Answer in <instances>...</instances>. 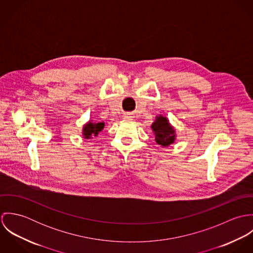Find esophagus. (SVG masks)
Instances as JSON below:
<instances>
[{
    "instance_id": "34e87169",
    "label": "esophagus",
    "mask_w": 253,
    "mask_h": 253,
    "mask_svg": "<svg viewBox=\"0 0 253 253\" xmlns=\"http://www.w3.org/2000/svg\"><path fill=\"white\" fill-rule=\"evenodd\" d=\"M125 118H126V119H127V118H130V117H129V115H127V114H126V115L125 116Z\"/></svg>"
}]
</instances>
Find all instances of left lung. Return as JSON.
Here are the masks:
<instances>
[{"instance_id": "obj_1", "label": "left lung", "mask_w": 253, "mask_h": 253, "mask_svg": "<svg viewBox=\"0 0 253 253\" xmlns=\"http://www.w3.org/2000/svg\"><path fill=\"white\" fill-rule=\"evenodd\" d=\"M152 129L156 134V142L162 146H169L174 142L175 131L169 124L167 118L163 116L157 117L156 122L152 125Z\"/></svg>"}]
</instances>
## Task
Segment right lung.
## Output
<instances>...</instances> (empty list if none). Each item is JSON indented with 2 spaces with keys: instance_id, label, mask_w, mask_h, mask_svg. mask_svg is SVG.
Instances as JSON below:
<instances>
[{
  "instance_id": "add662e5",
  "label": "right lung",
  "mask_w": 253,
  "mask_h": 253,
  "mask_svg": "<svg viewBox=\"0 0 253 253\" xmlns=\"http://www.w3.org/2000/svg\"><path fill=\"white\" fill-rule=\"evenodd\" d=\"M104 126H105L104 123H97V124H95V123L89 122L84 127V138L88 139L92 135L96 136L98 134V132L103 129Z\"/></svg>"
}]
</instances>
